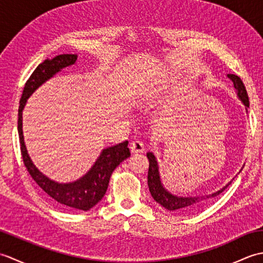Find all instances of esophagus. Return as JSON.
I'll list each match as a JSON object with an SVG mask.
<instances>
[{
  "label": "esophagus",
  "instance_id": "1",
  "mask_svg": "<svg viewBox=\"0 0 263 263\" xmlns=\"http://www.w3.org/2000/svg\"><path fill=\"white\" fill-rule=\"evenodd\" d=\"M130 149L132 153H142L144 152V143L141 140L136 139L130 143Z\"/></svg>",
  "mask_w": 263,
  "mask_h": 263
}]
</instances>
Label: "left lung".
I'll use <instances>...</instances> for the list:
<instances>
[{
	"label": "left lung",
	"mask_w": 263,
	"mask_h": 263,
	"mask_svg": "<svg viewBox=\"0 0 263 263\" xmlns=\"http://www.w3.org/2000/svg\"><path fill=\"white\" fill-rule=\"evenodd\" d=\"M228 77L231 78L234 83V87H235L237 91V96L244 103V105L247 106V107H249L250 106L249 96H248V92H247V89H245L244 83L241 80V78L236 74H228ZM147 157L149 159V170H148L149 191L152 193L156 202H158L160 205H163L165 209L170 211H175V212H178V214H183V215L192 214V212L197 211L200 206H202V204L206 202V200L214 199L218 197L220 193L224 192L227 189V186L231 184L228 183L225 187H222L220 190V191L212 193L211 195H206V197H201V198L200 197H193V198L192 197H189V198L176 197V195H173L170 192H167L164 189V186L161 185L159 172H158V165L153 153H148Z\"/></svg>",
	"instance_id": "left-lung-1"
}]
</instances>
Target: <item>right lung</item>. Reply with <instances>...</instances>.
<instances>
[{"instance_id": "1", "label": "right lung", "mask_w": 263, "mask_h": 263, "mask_svg": "<svg viewBox=\"0 0 263 263\" xmlns=\"http://www.w3.org/2000/svg\"><path fill=\"white\" fill-rule=\"evenodd\" d=\"M77 54H62L58 55L52 60H45L39 64L32 72L29 79L27 80L20 99L19 113H18V133L20 141V152L22 161L29 173L32 180L49 197L57 201L61 205L68 209L89 210L95 204H97L106 193L108 187L111 173L123 160L130 157V149L127 147V141L116 144V146L104 149L99 158L91 167L87 174L77 182L69 184H60L43 175L29 158L22 136V109H24L27 98L36 90V89L53 77L61 69L73 64L77 61Z\"/></svg>"}]
</instances>
